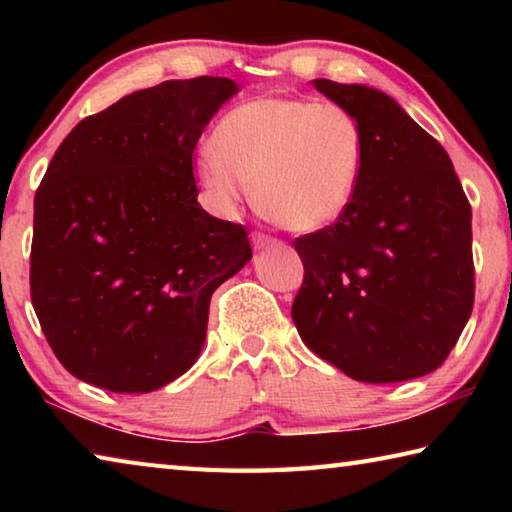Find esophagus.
<instances>
[{
  "label": "esophagus",
  "mask_w": 512,
  "mask_h": 512,
  "mask_svg": "<svg viewBox=\"0 0 512 512\" xmlns=\"http://www.w3.org/2000/svg\"><path fill=\"white\" fill-rule=\"evenodd\" d=\"M277 239L268 237V235H262V232H255L253 235V248L255 250H262V248H268V246H275Z\"/></svg>",
  "instance_id": "34e87169"
}]
</instances>
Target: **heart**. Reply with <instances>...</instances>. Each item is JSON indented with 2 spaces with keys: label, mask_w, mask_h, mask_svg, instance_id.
Returning a JSON list of instances; mask_svg holds the SVG:
<instances>
[{
  "label": "heart",
  "mask_w": 512,
  "mask_h": 512,
  "mask_svg": "<svg viewBox=\"0 0 512 512\" xmlns=\"http://www.w3.org/2000/svg\"><path fill=\"white\" fill-rule=\"evenodd\" d=\"M214 146L194 162L198 185L219 212H232L255 183L268 219L291 232L323 230L348 212L366 164L359 119L339 103L262 97L216 126Z\"/></svg>",
  "instance_id": "heart-1"
}]
</instances>
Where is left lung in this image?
<instances>
[{
    "label": "left lung",
    "instance_id": "8db88e82",
    "mask_svg": "<svg viewBox=\"0 0 512 512\" xmlns=\"http://www.w3.org/2000/svg\"><path fill=\"white\" fill-rule=\"evenodd\" d=\"M311 85L348 108L366 164L339 221L296 239L300 339L366 384L443 366L474 305L472 210L447 151L393 97L361 83Z\"/></svg>",
    "mask_w": 512,
    "mask_h": 512
}]
</instances>
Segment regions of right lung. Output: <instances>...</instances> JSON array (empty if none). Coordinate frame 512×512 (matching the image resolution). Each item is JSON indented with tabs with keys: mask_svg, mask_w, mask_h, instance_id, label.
<instances>
[{
	"mask_svg": "<svg viewBox=\"0 0 512 512\" xmlns=\"http://www.w3.org/2000/svg\"><path fill=\"white\" fill-rule=\"evenodd\" d=\"M237 83L164 81L85 117L33 201L31 302L58 361L112 393L194 366L212 293L250 259L239 223L196 201V142Z\"/></svg>",
	"mask_w": 512,
	"mask_h": 512,
	"instance_id": "right-lung-1",
	"label": "right lung"
}]
</instances>
